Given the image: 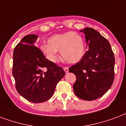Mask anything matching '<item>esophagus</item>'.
I'll return each instance as SVG.
<instances>
[{
  "mask_svg": "<svg viewBox=\"0 0 126 126\" xmlns=\"http://www.w3.org/2000/svg\"><path fill=\"white\" fill-rule=\"evenodd\" d=\"M64 72L67 74V73H68V72H69V68H68V67H64Z\"/></svg>",
  "mask_w": 126,
  "mask_h": 126,
  "instance_id": "34e87169",
  "label": "esophagus"
}]
</instances>
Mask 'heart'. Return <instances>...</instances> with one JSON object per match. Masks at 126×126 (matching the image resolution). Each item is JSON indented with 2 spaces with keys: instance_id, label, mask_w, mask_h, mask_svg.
<instances>
[{
  "instance_id": "obj_1",
  "label": "heart",
  "mask_w": 126,
  "mask_h": 126,
  "mask_svg": "<svg viewBox=\"0 0 126 126\" xmlns=\"http://www.w3.org/2000/svg\"><path fill=\"white\" fill-rule=\"evenodd\" d=\"M41 51L51 62L58 58L57 51L69 63H76L81 60L85 53L84 40L79 34L73 32L56 34L48 39V44L41 46Z\"/></svg>"
}]
</instances>
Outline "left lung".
<instances>
[{
  "label": "left lung",
  "mask_w": 126,
  "mask_h": 126,
  "mask_svg": "<svg viewBox=\"0 0 126 126\" xmlns=\"http://www.w3.org/2000/svg\"><path fill=\"white\" fill-rule=\"evenodd\" d=\"M80 32L85 33L89 50L69 72L76 76L73 85L76 95L85 100H95L105 94L113 83L114 52L108 40L97 31L86 28Z\"/></svg>",
  "instance_id": "obj_1"
}]
</instances>
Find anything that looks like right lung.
Instances as JSON below:
<instances>
[{
    "label": "right lung",
    "instance_id": "right-lung-1",
    "mask_svg": "<svg viewBox=\"0 0 126 126\" xmlns=\"http://www.w3.org/2000/svg\"><path fill=\"white\" fill-rule=\"evenodd\" d=\"M37 38L36 35H28L17 44L14 50L12 68L17 91L34 103L48 100L65 75L63 68L47 59L34 45Z\"/></svg>",
    "mask_w": 126,
    "mask_h": 126
}]
</instances>
